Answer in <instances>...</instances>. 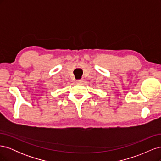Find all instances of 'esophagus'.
I'll use <instances>...</instances> for the list:
<instances>
[{
  "instance_id": "esophagus-1",
  "label": "esophagus",
  "mask_w": 161,
  "mask_h": 161,
  "mask_svg": "<svg viewBox=\"0 0 161 161\" xmlns=\"http://www.w3.org/2000/svg\"><path fill=\"white\" fill-rule=\"evenodd\" d=\"M82 82H83V80H76V83L77 84H82Z\"/></svg>"
}]
</instances>
